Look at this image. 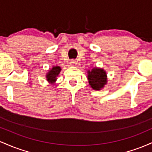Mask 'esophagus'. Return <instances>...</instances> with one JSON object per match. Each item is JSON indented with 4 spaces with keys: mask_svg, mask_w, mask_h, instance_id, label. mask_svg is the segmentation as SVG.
Wrapping results in <instances>:
<instances>
[{
    "mask_svg": "<svg viewBox=\"0 0 152 152\" xmlns=\"http://www.w3.org/2000/svg\"><path fill=\"white\" fill-rule=\"evenodd\" d=\"M76 64H77V62H76V61L75 60V59H71L70 62H69V64H70L71 66L76 65Z\"/></svg>",
    "mask_w": 152,
    "mask_h": 152,
    "instance_id": "1",
    "label": "esophagus"
}]
</instances>
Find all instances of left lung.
Listing matches in <instances>:
<instances>
[{"label":"left lung","mask_w":152,"mask_h":152,"mask_svg":"<svg viewBox=\"0 0 152 152\" xmlns=\"http://www.w3.org/2000/svg\"><path fill=\"white\" fill-rule=\"evenodd\" d=\"M106 73L102 69L94 68L91 71H88V81L93 89L99 90L106 84Z\"/></svg>","instance_id":"8db88e82"}]
</instances>
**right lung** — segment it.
Masks as SVG:
<instances>
[{
  "mask_svg": "<svg viewBox=\"0 0 152 152\" xmlns=\"http://www.w3.org/2000/svg\"><path fill=\"white\" fill-rule=\"evenodd\" d=\"M61 71V68L59 67V66H57V67H52V69H50L47 75V80L50 83H53L57 79V77L58 75L59 74Z\"/></svg>",
  "mask_w": 152,
  "mask_h": 152,
  "instance_id": "obj_1",
  "label": "right lung"
}]
</instances>
